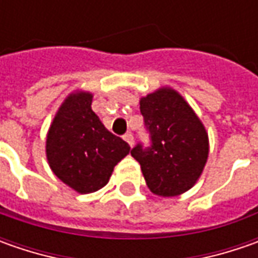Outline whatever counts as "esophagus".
<instances>
[{
  "instance_id": "1",
  "label": "esophagus",
  "mask_w": 258,
  "mask_h": 258,
  "mask_svg": "<svg viewBox=\"0 0 258 258\" xmlns=\"http://www.w3.org/2000/svg\"><path fill=\"white\" fill-rule=\"evenodd\" d=\"M123 139L127 144L131 145V146H134V135L131 134V132H126V134L123 135Z\"/></svg>"
}]
</instances>
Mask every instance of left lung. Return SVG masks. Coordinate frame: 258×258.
I'll return each instance as SVG.
<instances>
[{
	"label": "left lung",
	"mask_w": 258,
	"mask_h": 258,
	"mask_svg": "<svg viewBox=\"0 0 258 258\" xmlns=\"http://www.w3.org/2000/svg\"><path fill=\"white\" fill-rule=\"evenodd\" d=\"M141 113L151 145L139 144L131 155L141 164L148 188L175 197L197 182L208 158V135L191 106L172 89L141 99Z\"/></svg>",
	"instance_id": "left-lung-1"
}]
</instances>
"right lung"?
<instances>
[{"instance_id": "obj_1", "label": "right lung", "mask_w": 258, "mask_h": 258, "mask_svg": "<svg viewBox=\"0 0 258 258\" xmlns=\"http://www.w3.org/2000/svg\"><path fill=\"white\" fill-rule=\"evenodd\" d=\"M92 97L86 92L70 94L55 114L45 142L55 176L80 194L103 188L114 166L131 151L92 110Z\"/></svg>"}]
</instances>
